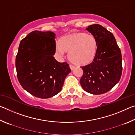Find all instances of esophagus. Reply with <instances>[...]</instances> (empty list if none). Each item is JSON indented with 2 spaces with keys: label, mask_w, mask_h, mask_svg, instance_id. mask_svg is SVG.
I'll return each mask as SVG.
<instances>
[{
  "label": "esophagus",
  "mask_w": 135,
  "mask_h": 135,
  "mask_svg": "<svg viewBox=\"0 0 135 135\" xmlns=\"http://www.w3.org/2000/svg\"><path fill=\"white\" fill-rule=\"evenodd\" d=\"M70 68L71 70H73L75 68V67H74V65H70Z\"/></svg>",
  "instance_id": "obj_1"
}]
</instances>
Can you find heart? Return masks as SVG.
I'll use <instances>...</instances> for the list:
<instances>
[{"instance_id": "heart-1", "label": "heart", "mask_w": 135, "mask_h": 135, "mask_svg": "<svg viewBox=\"0 0 135 135\" xmlns=\"http://www.w3.org/2000/svg\"><path fill=\"white\" fill-rule=\"evenodd\" d=\"M98 42L94 36L86 33H73L64 36L56 44V51L61 55L69 52L68 58L77 65H86L94 60Z\"/></svg>"}]
</instances>
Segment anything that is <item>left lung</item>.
Listing matches in <instances>:
<instances>
[{"mask_svg": "<svg viewBox=\"0 0 135 135\" xmlns=\"http://www.w3.org/2000/svg\"><path fill=\"white\" fill-rule=\"evenodd\" d=\"M86 29L97 38L98 51L92 63L81 67L83 74L80 84L87 92L103 94L120 80L122 74V54L113 33L104 27L93 24Z\"/></svg>", "mask_w": 135, "mask_h": 135, "instance_id": "1", "label": "left lung"}]
</instances>
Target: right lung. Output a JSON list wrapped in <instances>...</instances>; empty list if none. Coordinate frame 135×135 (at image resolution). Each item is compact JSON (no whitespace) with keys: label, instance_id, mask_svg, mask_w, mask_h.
Instances as JSON below:
<instances>
[{"label":"right lung","instance_id":"right-lung-1","mask_svg":"<svg viewBox=\"0 0 135 135\" xmlns=\"http://www.w3.org/2000/svg\"><path fill=\"white\" fill-rule=\"evenodd\" d=\"M55 38L52 31H32L21 41L16 56L20 84L32 95L43 99L58 94L71 72L67 62H59L53 56Z\"/></svg>","mask_w":135,"mask_h":135}]
</instances>
